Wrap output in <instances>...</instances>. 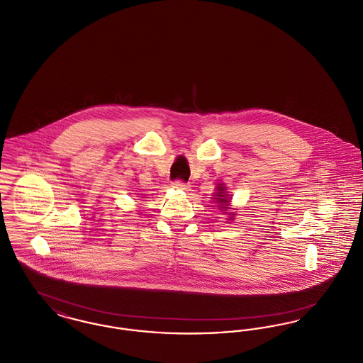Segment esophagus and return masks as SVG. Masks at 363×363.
<instances>
[{
	"instance_id": "34e87169",
	"label": "esophagus",
	"mask_w": 363,
	"mask_h": 363,
	"mask_svg": "<svg viewBox=\"0 0 363 363\" xmlns=\"http://www.w3.org/2000/svg\"><path fill=\"white\" fill-rule=\"evenodd\" d=\"M173 188L179 190H189V185L185 184V182H182V181H175L173 184Z\"/></svg>"
}]
</instances>
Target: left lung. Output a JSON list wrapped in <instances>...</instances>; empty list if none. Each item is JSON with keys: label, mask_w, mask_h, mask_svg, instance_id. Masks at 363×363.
I'll return each instance as SVG.
<instances>
[{"label": "left lung", "mask_w": 363, "mask_h": 363, "mask_svg": "<svg viewBox=\"0 0 363 363\" xmlns=\"http://www.w3.org/2000/svg\"><path fill=\"white\" fill-rule=\"evenodd\" d=\"M213 199L216 200L218 207L220 208L222 211H225V213L228 215V220H233L235 212H228V211H233L234 208L230 207V200L231 199H230V194H227L225 184H218L216 193L213 194Z\"/></svg>", "instance_id": "1"}]
</instances>
